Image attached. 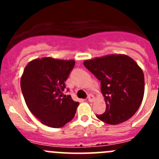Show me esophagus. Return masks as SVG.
I'll return each mask as SVG.
<instances>
[{
	"label": "esophagus",
	"instance_id": "1",
	"mask_svg": "<svg viewBox=\"0 0 159 159\" xmlns=\"http://www.w3.org/2000/svg\"><path fill=\"white\" fill-rule=\"evenodd\" d=\"M88 100L89 101V102H93L94 101V96L92 95H88Z\"/></svg>",
	"mask_w": 159,
	"mask_h": 159
}]
</instances>
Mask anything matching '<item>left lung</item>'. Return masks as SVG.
Masks as SVG:
<instances>
[{"mask_svg": "<svg viewBox=\"0 0 159 159\" xmlns=\"http://www.w3.org/2000/svg\"><path fill=\"white\" fill-rule=\"evenodd\" d=\"M84 66L101 81L106 111L97 118L107 124L128 120L139 110L144 95V75L132 58L122 54L107 55L85 60Z\"/></svg>", "mask_w": 159, "mask_h": 159, "instance_id": "left-lung-1", "label": "left lung"}]
</instances>
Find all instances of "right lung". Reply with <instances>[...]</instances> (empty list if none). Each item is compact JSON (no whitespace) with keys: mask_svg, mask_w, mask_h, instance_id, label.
<instances>
[{"mask_svg":"<svg viewBox=\"0 0 159 159\" xmlns=\"http://www.w3.org/2000/svg\"><path fill=\"white\" fill-rule=\"evenodd\" d=\"M74 65V60L43 57L30 61L24 70L20 88L25 102L48 127H62L75 116L79 102L63 92Z\"/></svg>","mask_w":159,"mask_h":159,"instance_id":"add662e5","label":"right lung"}]
</instances>
